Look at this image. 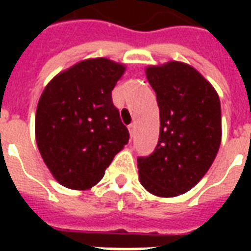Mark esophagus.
<instances>
[{
    "instance_id": "1",
    "label": "esophagus",
    "mask_w": 251,
    "mask_h": 251,
    "mask_svg": "<svg viewBox=\"0 0 251 251\" xmlns=\"http://www.w3.org/2000/svg\"><path fill=\"white\" fill-rule=\"evenodd\" d=\"M129 127V131H130V136L133 137L134 136V131H136V125H134V122L133 124H130V125L127 126Z\"/></svg>"
}]
</instances>
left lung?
Masks as SVG:
<instances>
[{
  "label": "left lung",
  "mask_w": 251,
  "mask_h": 251,
  "mask_svg": "<svg viewBox=\"0 0 251 251\" xmlns=\"http://www.w3.org/2000/svg\"><path fill=\"white\" fill-rule=\"evenodd\" d=\"M147 77L160 109L154 151L137 158L140 181L151 194L172 198L189 191L210 169L219 151V97L191 66L171 62L149 67Z\"/></svg>",
  "instance_id": "left-lung-1"
}]
</instances>
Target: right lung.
<instances>
[{
	"instance_id": "1",
	"label": "right lung",
	"mask_w": 251,
	"mask_h": 251,
	"mask_svg": "<svg viewBox=\"0 0 251 251\" xmlns=\"http://www.w3.org/2000/svg\"><path fill=\"white\" fill-rule=\"evenodd\" d=\"M125 67L104 57L77 63L59 74L41 94L36 142L53 177L71 189L100 181L129 130L111 91Z\"/></svg>"
}]
</instances>
